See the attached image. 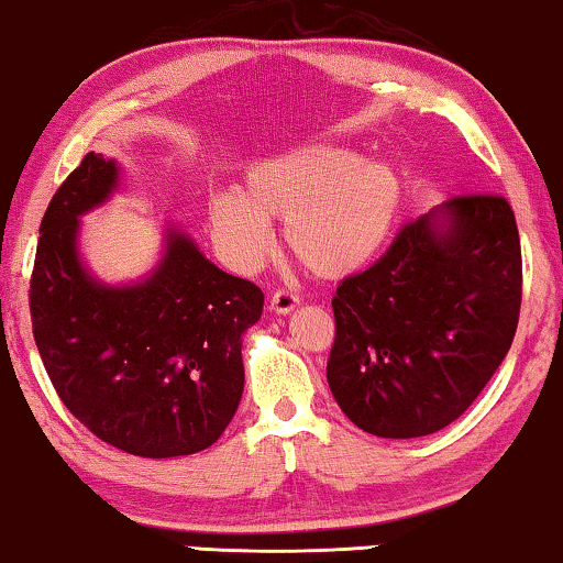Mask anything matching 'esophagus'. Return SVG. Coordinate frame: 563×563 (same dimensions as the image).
Returning <instances> with one entry per match:
<instances>
[{
	"label": "esophagus",
	"mask_w": 563,
	"mask_h": 563,
	"mask_svg": "<svg viewBox=\"0 0 563 563\" xmlns=\"http://www.w3.org/2000/svg\"><path fill=\"white\" fill-rule=\"evenodd\" d=\"M299 305V295L289 289H279L272 295V309L276 314H289Z\"/></svg>",
	"instance_id": "esophagus-1"
}]
</instances>
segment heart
<instances>
[{"label":"heart","mask_w":563,"mask_h":563,"mask_svg":"<svg viewBox=\"0 0 563 563\" xmlns=\"http://www.w3.org/2000/svg\"><path fill=\"white\" fill-rule=\"evenodd\" d=\"M401 177L383 162L314 144L249 169L241 192H216L208 231L235 272L254 274L272 254V223L309 272L338 279L378 254L401 208Z\"/></svg>","instance_id":"heart-1"}]
</instances>
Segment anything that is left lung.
I'll return each instance as SVG.
<instances>
[{
	"label": "left lung",
	"mask_w": 563,
	"mask_h": 563,
	"mask_svg": "<svg viewBox=\"0 0 563 563\" xmlns=\"http://www.w3.org/2000/svg\"><path fill=\"white\" fill-rule=\"evenodd\" d=\"M523 262L503 195H457L340 282L328 383L345 417L427 437L470 409L516 338Z\"/></svg>",
	"instance_id": "8db88e82"
}]
</instances>
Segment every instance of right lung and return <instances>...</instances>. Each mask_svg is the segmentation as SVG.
Instances as JSON below:
<instances>
[{
  "instance_id": "right-lung-1",
  "label": "right lung",
  "mask_w": 563,
  "mask_h": 563,
  "mask_svg": "<svg viewBox=\"0 0 563 563\" xmlns=\"http://www.w3.org/2000/svg\"><path fill=\"white\" fill-rule=\"evenodd\" d=\"M117 185V162L88 152L53 195L30 279L32 335L55 394L91 434L136 457H183L213 444L239 409L241 340L264 291L180 231L144 282H96L78 258V218Z\"/></svg>"
}]
</instances>
